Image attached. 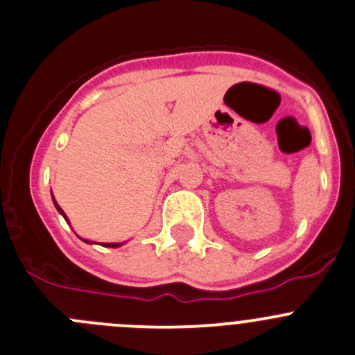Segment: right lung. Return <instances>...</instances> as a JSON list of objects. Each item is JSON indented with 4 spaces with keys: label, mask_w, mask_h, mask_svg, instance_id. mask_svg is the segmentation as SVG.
<instances>
[{
    "label": "right lung",
    "mask_w": 355,
    "mask_h": 355,
    "mask_svg": "<svg viewBox=\"0 0 355 355\" xmlns=\"http://www.w3.org/2000/svg\"><path fill=\"white\" fill-rule=\"evenodd\" d=\"M53 204H55L57 211H59V212H60V214H62V216H64V218H66V214H64V211H62V209H60V207H59V205H57V202H55V200H53ZM66 221H67V218H66ZM85 242H87V241H85ZM104 245H107V248H118V245H121V244H104Z\"/></svg>",
    "instance_id": "1"
}]
</instances>
